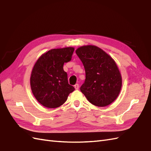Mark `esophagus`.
I'll return each mask as SVG.
<instances>
[{
  "label": "esophagus",
  "instance_id": "esophagus-1",
  "mask_svg": "<svg viewBox=\"0 0 151 151\" xmlns=\"http://www.w3.org/2000/svg\"><path fill=\"white\" fill-rule=\"evenodd\" d=\"M74 87H75L76 90H78V88H79V85H78V83H76V84L75 85V86H74Z\"/></svg>",
  "mask_w": 151,
  "mask_h": 151
}]
</instances>
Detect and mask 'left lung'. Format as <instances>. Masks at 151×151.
Returning <instances> with one entry per match:
<instances>
[{
	"label": "left lung",
	"instance_id": "8db88e82",
	"mask_svg": "<svg viewBox=\"0 0 151 151\" xmlns=\"http://www.w3.org/2000/svg\"><path fill=\"white\" fill-rule=\"evenodd\" d=\"M86 71L80 91L97 106H106L118 97L122 87L121 75L109 55L98 46H83L76 50Z\"/></svg>",
	"mask_w": 151,
	"mask_h": 151
}]
</instances>
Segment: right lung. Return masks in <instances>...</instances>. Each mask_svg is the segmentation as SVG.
Wrapping results in <instances>:
<instances>
[{
    "mask_svg": "<svg viewBox=\"0 0 151 151\" xmlns=\"http://www.w3.org/2000/svg\"><path fill=\"white\" fill-rule=\"evenodd\" d=\"M75 48L67 47L49 50L39 58L30 76L34 97L42 106L55 109L66 101L75 88L68 83L65 63L71 60Z\"/></svg>",
    "mask_w": 151,
    "mask_h": 151,
    "instance_id": "1",
    "label": "right lung"
}]
</instances>
